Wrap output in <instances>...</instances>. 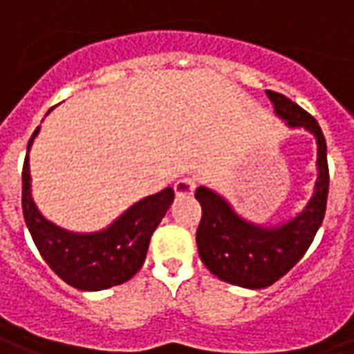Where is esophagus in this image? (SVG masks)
<instances>
[{"label": "esophagus", "instance_id": "1", "mask_svg": "<svg viewBox=\"0 0 354 354\" xmlns=\"http://www.w3.org/2000/svg\"><path fill=\"white\" fill-rule=\"evenodd\" d=\"M195 189V180L194 178H180L174 184V192L176 195H192Z\"/></svg>", "mask_w": 354, "mask_h": 354}]
</instances>
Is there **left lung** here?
<instances>
[{"mask_svg": "<svg viewBox=\"0 0 354 354\" xmlns=\"http://www.w3.org/2000/svg\"><path fill=\"white\" fill-rule=\"evenodd\" d=\"M266 95L289 130H305L316 140L315 187L303 209L278 224H257L212 187L195 192L203 209L195 236L203 264L218 280L247 289L268 288L301 261L322 224L330 185L328 147L316 118L281 93L266 90Z\"/></svg>", "mask_w": 354, "mask_h": 354, "instance_id": "8db88e82", "label": "left lung"}]
</instances>
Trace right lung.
Masks as SVG:
<instances>
[{
	"instance_id": "add662e5",
	"label": "right lung",
	"mask_w": 354,
	"mask_h": 354,
	"mask_svg": "<svg viewBox=\"0 0 354 354\" xmlns=\"http://www.w3.org/2000/svg\"><path fill=\"white\" fill-rule=\"evenodd\" d=\"M39 126L34 130L28 153ZM22 167V212L34 243L49 268L80 291H101L128 281L142 268L149 239L174 201V189L143 197L97 232H73L46 218L32 197L30 157Z\"/></svg>"
}]
</instances>
